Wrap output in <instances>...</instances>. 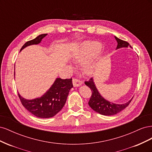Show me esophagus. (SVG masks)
<instances>
[{"mask_svg":"<svg viewBox=\"0 0 152 152\" xmlns=\"http://www.w3.org/2000/svg\"><path fill=\"white\" fill-rule=\"evenodd\" d=\"M72 83L74 87H79L82 85V82L79 79H76V78H74V79H72Z\"/></svg>","mask_w":152,"mask_h":152,"instance_id":"1","label":"esophagus"}]
</instances>
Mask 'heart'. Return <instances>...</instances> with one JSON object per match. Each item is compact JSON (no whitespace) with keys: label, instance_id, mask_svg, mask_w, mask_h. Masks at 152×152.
Here are the masks:
<instances>
[{"label":"heart","instance_id":"obj_1","mask_svg":"<svg viewBox=\"0 0 152 152\" xmlns=\"http://www.w3.org/2000/svg\"><path fill=\"white\" fill-rule=\"evenodd\" d=\"M102 45L96 41H86L82 42L73 55V60L77 64H82L86 62L98 53ZM94 70V63H87L84 66V70L87 74H91Z\"/></svg>","mask_w":152,"mask_h":152}]
</instances>
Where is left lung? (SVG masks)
Instances as JSON below:
<instances>
[{"mask_svg": "<svg viewBox=\"0 0 152 152\" xmlns=\"http://www.w3.org/2000/svg\"><path fill=\"white\" fill-rule=\"evenodd\" d=\"M115 38L117 42L116 49L122 48H127L128 46L131 48L129 44L126 41L122 40L116 37H115ZM85 84L88 86L92 91V95L88 103L89 107L95 112L103 115H115L121 112L122 110L126 108L129 104L133 98H132L128 102L122 104L112 103L106 100L101 96L98 89H96L93 78L90 79L89 81H85Z\"/></svg>", "mask_w": 152, "mask_h": 152, "instance_id": "obj_1", "label": "left lung"}]
</instances>
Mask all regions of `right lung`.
Returning <instances> with one entry per match:
<instances>
[{"label": "right lung", "mask_w": 152, "mask_h": 152, "mask_svg": "<svg viewBox=\"0 0 152 152\" xmlns=\"http://www.w3.org/2000/svg\"><path fill=\"white\" fill-rule=\"evenodd\" d=\"M48 34H41L33 40L26 42L21 50L30 45L38 44ZM72 79H62L57 78L50 89L40 98L26 99L18 93L23 106L34 115L39 118H50L56 115L65 105L69 94L73 87Z\"/></svg>", "instance_id": "obj_1"}]
</instances>
